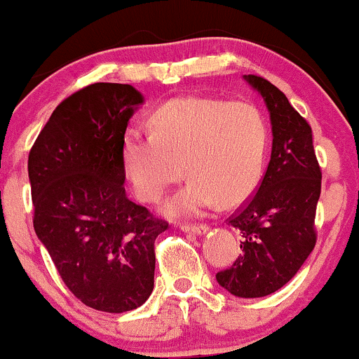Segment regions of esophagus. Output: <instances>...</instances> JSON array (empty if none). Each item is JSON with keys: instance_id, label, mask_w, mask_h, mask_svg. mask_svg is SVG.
<instances>
[{"instance_id": "obj_1", "label": "esophagus", "mask_w": 359, "mask_h": 359, "mask_svg": "<svg viewBox=\"0 0 359 359\" xmlns=\"http://www.w3.org/2000/svg\"><path fill=\"white\" fill-rule=\"evenodd\" d=\"M180 228L187 233H196V234H203L208 231L206 224H201V223H180Z\"/></svg>"}]
</instances>
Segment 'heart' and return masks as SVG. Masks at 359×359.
<instances>
[{
	"mask_svg": "<svg viewBox=\"0 0 359 359\" xmlns=\"http://www.w3.org/2000/svg\"><path fill=\"white\" fill-rule=\"evenodd\" d=\"M153 133H128L125 171L141 201L156 203L184 176L189 183L168 201L170 215H194L216 201L240 205L261 180L269 130L258 106L188 96L151 116Z\"/></svg>",
	"mask_w": 359,
	"mask_h": 359,
	"instance_id": "obj_1",
	"label": "heart"
}]
</instances>
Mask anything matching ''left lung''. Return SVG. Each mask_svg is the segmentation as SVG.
Here are the masks:
<instances>
[{
  "mask_svg": "<svg viewBox=\"0 0 359 359\" xmlns=\"http://www.w3.org/2000/svg\"><path fill=\"white\" fill-rule=\"evenodd\" d=\"M271 114L273 149L258 191L229 216L241 233V253L216 280L240 298L278 291L298 273L316 245L321 168L311 126L268 79L248 74Z\"/></svg>",
  "mask_w": 359,
  "mask_h": 359,
  "instance_id": "obj_1",
  "label": "left lung"
}]
</instances>
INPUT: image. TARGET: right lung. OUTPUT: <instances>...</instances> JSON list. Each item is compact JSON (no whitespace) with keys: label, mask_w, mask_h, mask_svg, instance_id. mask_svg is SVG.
Instances as JSON below:
<instances>
[{"label":"right lung","mask_w":359,"mask_h":359,"mask_svg":"<svg viewBox=\"0 0 359 359\" xmlns=\"http://www.w3.org/2000/svg\"><path fill=\"white\" fill-rule=\"evenodd\" d=\"M143 96L95 83L61 101L28 156L33 226L86 306L125 313L149 298L154 241L168 229L125 193V133Z\"/></svg>","instance_id":"obj_1"}]
</instances>
